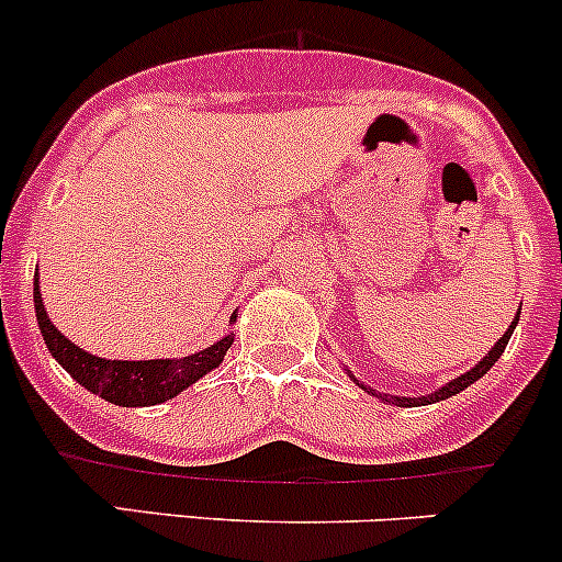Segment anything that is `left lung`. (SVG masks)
<instances>
[{
	"label": "left lung",
	"instance_id": "left-lung-1",
	"mask_svg": "<svg viewBox=\"0 0 562 562\" xmlns=\"http://www.w3.org/2000/svg\"><path fill=\"white\" fill-rule=\"evenodd\" d=\"M519 310H522V304H519ZM517 321H519V313H517V317H514V321H512V326H508V331L503 334L501 339H497V342H495V348H492L490 353H486L484 359H481L479 364L473 367V370H468V372H464V375H459V378H454V381H451V383H446V386L435 391V394H427V396H391V394H381V391H375V389L364 386V383H361V381H356V378L350 375V370H348V375L353 378V381L359 383V386L364 389L367 394L378 396V400H383V402H386V405H396V407H418V405H432V402L449 400V396H454V394H459V391H464V389H468L470 383H475V381H479V378H484L486 372H490V367L495 364V361L501 359V356H503V350H506L508 339H512L514 328H517Z\"/></svg>",
	"mask_w": 562,
	"mask_h": 562
}]
</instances>
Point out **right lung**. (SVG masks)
Returning <instances> with one entry per match:
<instances>
[{
	"mask_svg": "<svg viewBox=\"0 0 562 562\" xmlns=\"http://www.w3.org/2000/svg\"><path fill=\"white\" fill-rule=\"evenodd\" d=\"M35 313L40 323L45 345L50 356L70 372L72 381L81 383L92 394L103 396L105 402L119 407H146L160 405L181 394L187 386L201 381L206 372L223 364L225 353L234 345V334H225L223 339L206 350L184 356V359H151V361H119V359H100V356L87 353L76 342L59 334V328L50 323L48 313L43 307V293L35 280ZM236 321V313L231 315Z\"/></svg>",
	"mask_w": 562,
	"mask_h": 562,
	"instance_id": "1",
	"label": "right lung"
}]
</instances>
